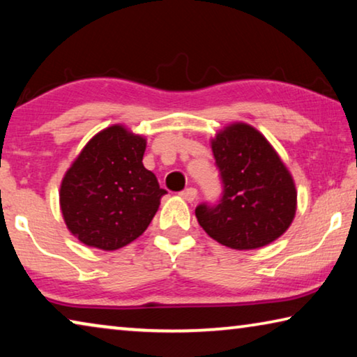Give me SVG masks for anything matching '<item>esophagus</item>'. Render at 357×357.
<instances>
[{
    "instance_id": "1",
    "label": "esophagus",
    "mask_w": 357,
    "mask_h": 357,
    "mask_svg": "<svg viewBox=\"0 0 357 357\" xmlns=\"http://www.w3.org/2000/svg\"><path fill=\"white\" fill-rule=\"evenodd\" d=\"M180 196L183 197L185 201H188V202H193L195 199H196V196H197V191H196V188H186V190H183L182 193H180Z\"/></svg>"
}]
</instances>
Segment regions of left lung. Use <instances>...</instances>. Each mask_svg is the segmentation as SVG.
<instances>
[{"label":"left lung","mask_w":357,"mask_h":357,"mask_svg":"<svg viewBox=\"0 0 357 357\" xmlns=\"http://www.w3.org/2000/svg\"><path fill=\"white\" fill-rule=\"evenodd\" d=\"M223 183L218 204H199L202 229L227 248L259 249L287 231L297 190L286 164L259 130L233 123L211 142Z\"/></svg>","instance_id":"1"}]
</instances>
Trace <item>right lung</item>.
<instances>
[{"label":"right lung","instance_id":"add662e5","mask_svg":"<svg viewBox=\"0 0 357 357\" xmlns=\"http://www.w3.org/2000/svg\"><path fill=\"white\" fill-rule=\"evenodd\" d=\"M145 148V137L114 124L92 137L71 164L60 185V211L83 244L116 250L148 228L167 191L142 162Z\"/></svg>","mask_w":357,"mask_h":357}]
</instances>
